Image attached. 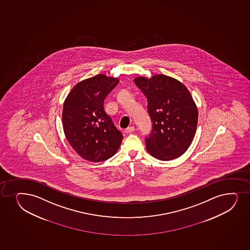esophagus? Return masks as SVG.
Masks as SVG:
<instances>
[{
  "instance_id": "1",
  "label": "esophagus",
  "mask_w": 250,
  "mask_h": 250,
  "mask_svg": "<svg viewBox=\"0 0 250 250\" xmlns=\"http://www.w3.org/2000/svg\"><path fill=\"white\" fill-rule=\"evenodd\" d=\"M134 130H135L134 126H128L127 128L125 129L124 132H126V134H127V133H131V132H134Z\"/></svg>"
}]
</instances>
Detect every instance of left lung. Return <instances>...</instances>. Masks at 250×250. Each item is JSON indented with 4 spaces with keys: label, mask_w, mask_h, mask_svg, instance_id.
Listing matches in <instances>:
<instances>
[{
    "label": "left lung",
    "mask_w": 250,
    "mask_h": 250,
    "mask_svg": "<svg viewBox=\"0 0 250 250\" xmlns=\"http://www.w3.org/2000/svg\"><path fill=\"white\" fill-rule=\"evenodd\" d=\"M134 83L147 99L152 130L146 138L150 154L162 161L183 155L192 144L198 124V108L181 82L164 74L138 77Z\"/></svg>",
    "instance_id": "1"
}]
</instances>
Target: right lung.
<instances>
[{
    "mask_svg": "<svg viewBox=\"0 0 250 250\" xmlns=\"http://www.w3.org/2000/svg\"><path fill=\"white\" fill-rule=\"evenodd\" d=\"M119 80L96 75L76 84L64 101V133L78 155L90 162H101L117 152L123 134L104 110V99Z\"/></svg>",
    "mask_w": 250,
    "mask_h": 250,
    "instance_id": "right-lung-1",
    "label": "right lung"
}]
</instances>
